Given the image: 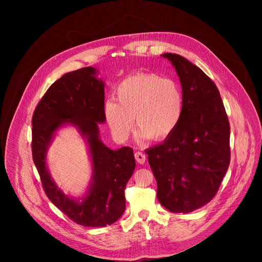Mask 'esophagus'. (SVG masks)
Here are the masks:
<instances>
[{
    "mask_svg": "<svg viewBox=\"0 0 262 262\" xmlns=\"http://www.w3.org/2000/svg\"><path fill=\"white\" fill-rule=\"evenodd\" d=\"M135 159H136V161L138 162V163L143 164L145 162V160H146V156L143 153H141V152H136L135 153Z\"/></svg>",
    "mask_w": 262,
    "mask_h": 262,
    "instance_id": "34e87169",
    "label": "esophagus"
}]
</instances>
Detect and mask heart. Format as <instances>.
<instances>
[{
    "instance_id": "obj_1",
    "label": "heart",
    "mask_w": 262,
    "mask_h": 262,
    "mask_svg": "<svg viewBox=\"0 0 262 262\" xmlns=\"http://www.w3.org/2000/svg\"><path fill=\"white\" fill-rule=\"evenodd\" d=\"M116 99L104 103V117L118 141H126L138 126V141L164 140L180 125L184 114L182 88L170 78L154 73H137L118 85Z\"/></svg>"
}]
</instances>
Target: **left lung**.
<instances>
[{
  "label": "left lung",
  "instance_id": "obj_1",
  "mask_svg": "<svg viewBox=\"0 0 262 262\" xmlns=\"http://www.w3.org/2000/svg\"><path fill=\"white\" fill-rule=\"evenodd\" d=\"M161 56L180 77L184 114L174 133L145 153L159 203L171 212L188 213L216 194L230 161V127L214 82L180 55Z\"/></svg>",
  "mask_w": 262,
  "mask_h": 262
}]
</instances>
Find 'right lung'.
Wrapping results in <instances>:
<instances>
[{
  "mask_svg": "<svg viewBox=\"0 0 262 262\" xmlns=\"http://www.w3.org/2000/svg\"><path fill=\"white\" fill-rule=\"evenodd\" d=\"M95 68L86 67L62 75L48 89L32 120V152L49 200L75 223L87 227L112 225L125 210L124 189L136 161L132 147L112 149L100 138L99 124L105 123V82ZM70 125L86 141L93 175L85 196L64 195L53 182L46 153L57 132Z\"/></svg>",
  "mask_w": 262,
  "mask_h": 262,
  "instance_id": "add662e5",
  "label": "right lung"
}]
</instances>
